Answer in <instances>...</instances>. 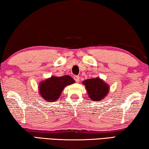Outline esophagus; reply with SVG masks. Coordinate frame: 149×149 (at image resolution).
Instances as JSON below:
<instances>
[{"instance_id": "esophagus-1", "label": "esophagus", "mask_w": 149, "mask_h": 149, "mask_svg": "<svg viewBox=\"0 0 149 149\" xmlns=\"http://www.w3.org/2000/svg\"><path fill=\"white\" fill-rule=\"evenodd\" d=\"M74 79L75 80V81H76L77 82H79L80 80V77L79 76H74Z\"/></svg>"}]
</instances>
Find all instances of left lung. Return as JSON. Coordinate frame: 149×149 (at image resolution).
<instances>
[{"label": "left lung", "instance_id": "1", "mask_svg": "<svg viewBox=\"0 0 149 149\" xmlns=\"http://www.w3.org/2000/svg\"><path fill=\"white\" fill-rule=\"evenodd\" d=\"M82 83L86 86L88 94L92 100L98 102L108 94L109 85L99 77L85 80Z\"/></svg>", "mask_w": 149, "mask_h": 149}]
</instances>
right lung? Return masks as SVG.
Returning a JSON list of instances; mask_svg holds the SVG:
<instances>
[{
    "label": "right lung",
    "mask_w": 149,
    "mask_h": 149,
    "mask_svg": "<svg viewBox=\"0 0 149 149\" xmlns=\"http://www.w3.org/2000/svg\"><path fill=\"white\" fill-rule=\"evenodd\" d=\"M74 82V80L69 75L59 77L53 76L40 82L39 92L40 96L47 102H55L60 97L66 86Z\"/></svg>",
    "instance_id": "add662e5"
}]
</instances>
